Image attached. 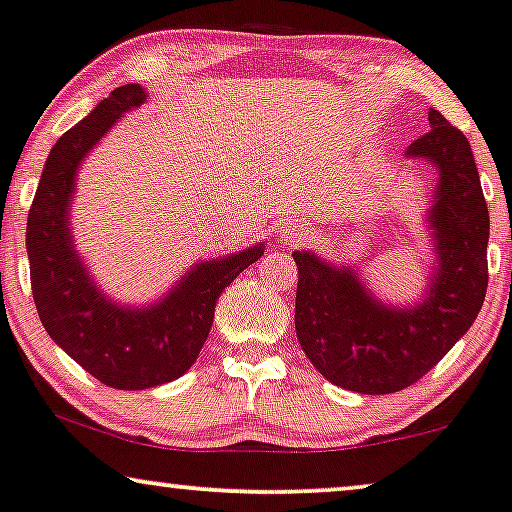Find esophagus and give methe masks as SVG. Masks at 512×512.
Instances as JSON below:
<instances>
[{
	"label": "esophagus",
	"instance_id": "esophagus-1",
	"mask_svg": "<svg viewBox=\"0 0 512 512\" xmlns=\"http://www.w3.org/2000/svg\"><path fill=\"white\" fill-rule=\"evenodd\" d=\"M307 236V231L302 229V226H293V229H283V241L286 243H300L302 238Z\"/></svg>",
	"mask_w": 512,
	"mask_h": 512
}]
</instances>
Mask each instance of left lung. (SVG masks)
Wrapping results in <instances>:
<instances>
[{"label":"left lung","mask_w":512,"mask_h":512,"mask_svg":"<svg viewBox=\"0 0 512 512\" xmlns=\"http://www.w3.org/2000/svg\"><path fill=\"white\" fill-rule=\"evenodd\" d=\"M428 120L430 132L406 148V158L439 172L428 210L437 264L423 300L383 304L357 271L293 252L297 340L316 371L345 390L390 394L416 383L468 333L487 295L489 210L475 155L442 113L432 108Z\"/></svg>","instance_id":"1"}]
</instances>
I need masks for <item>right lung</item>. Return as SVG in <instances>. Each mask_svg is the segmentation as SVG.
Masks as SVG:
<instances>
[{
	"mask_svg": "<svg viewBox=\"0 0 512 512\" xmlns=\"http://www.w3.org/2000/svg\"><path fill=\"white\" fill-rule=\"evenodd\" d=\"M139 84L113 89L51 148L28 215L25 245L37 314L51 340L84 371L115 390H146L193 366L215 319V304L234 278L264 255V243L198 262L151 307H120L94 286L70 234L77 167L103 134L139 108Z\"/></svg>",
	"mask_w": 512,
	"mask_h": 512,
	"instance_id": "add662e5",
	"label": "right lung"
}]
</instances>
